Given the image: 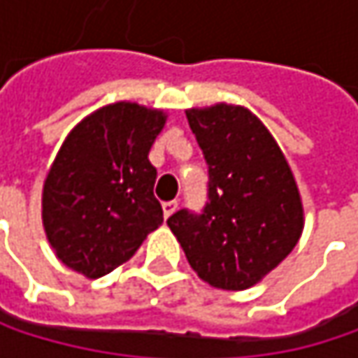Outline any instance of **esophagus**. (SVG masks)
<instances>
[{"mask_svg": "<svg viewBox=\"0 0 358 358\" xmlns=\"http://www.w3.org/2000/svg\"><path fill=\"white\" fill-rule=\"evenodd\" d=\"M176 207H178V201H166V203L162 205V209H164V217L168 220V217L176 211Z\"/></svg>", "mask_w": 358, "mask_h": 358, "instance_id": "34e87169", "label": "esophagus"}]
</instances>
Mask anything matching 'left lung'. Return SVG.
I'll use <instances>...</instances> for the list:
<instances>
[{
	"label": "left lung",
	"mask_w": 358,
	"mask_h": 358,
	"mask_svg": "<svg viewBox=\"0 0 358 358\" xmlns=\"http://www.w3.org/2000/svg\"><path fill=\"white\" fill-rule=\"evenodd\" d=\"M207 164L201 213L180 209L168 226L201 280L245 290L278 267L303 232V205L284 153L249 109H188Z\"/></svg>",
	"instance_id": "left-lung-1"
}]
</instances>
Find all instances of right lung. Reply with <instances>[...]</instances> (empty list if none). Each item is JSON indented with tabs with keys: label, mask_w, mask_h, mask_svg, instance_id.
Segmentation results:
<instances>
[{
	"label": "right lung",
	"mask_w": 358,
	"mask_h": 358,
	"mask_svg": "<svg viewBox=\"0 0 358 358\" xmlns=\"http://www.w3.org/2000/svg\"><path fill=\"white\" fill-rule=\"evenodd\" d=\"M164 124L162 111L120 101L64 141L43 186V226L70 269L101 278L164 224L157 170L147 157Z\"/></svg>",
	"instance_id": "obj_1"
}]
</instances>
